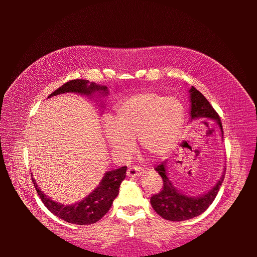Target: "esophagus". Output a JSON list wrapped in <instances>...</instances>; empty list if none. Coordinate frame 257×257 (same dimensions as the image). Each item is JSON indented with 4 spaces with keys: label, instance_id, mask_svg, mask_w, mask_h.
I'll return each instance as SVG.
<instances>
[{
    "label": "esophagus",
    "instance_id": "obj_1",
    "mask_svg": "<svg viewBox=\"0 0 257 257\" xmlns=\"http://www.w3.org/2000/svg\"><path fill=\"white\" fill-rule=\"evenodd\" d=\"M142 173H143V168L137 166V165H134V166H130L127 168L126 175L128 177H137L139 175H142Z\"/></svg>",
    "mask_w": 257,
    "mask_h": 257
}]
</instances>
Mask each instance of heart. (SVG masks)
I'll return each instance as SVG.
<instances>
[{"mask_svg": "<svg viewBox=\"0 0 257 257\" xmlns=\"http://www.w3.org/2000/svg\"><path fill=\"white\" fill-rule=\"evenodd\" d=\"M182 124L183 108L178 99L144 92L115 106L114 122L107 120L105 135L112 149L123 157L133 151L138 138L147 155L160 159L175 148Z\"/></svg>", "mask_w": 257, "mask_h": 257, "instance_id": "1", "label": "heart"}]
</instances>
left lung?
I'll return each instance as SVG.
<instances>
[{
  "instance_id": "obj_1",
  "label": "left lung",
  "mask_w": 257,
  "mask_h": 257,
  "mask_svg": "<svg viewBox=\"0 0 257 257\" xmlns=\"http://www.w3.org/2000/svg\"><path fill=\"white\" fill-rule=\"evenodd\" d=\"M190 93L191 118L213 119L219 124L223 134L221 119L212 105L208 102V99L195 87L191 88ZM155 170L163 179V186L159 193L154 194L151 197V206L155 210V212L161 215L163 219L173 222L189 220L205 212L207 208L213 203L225 176L223 175L219 182L213 186L212 190H210L205 195H201L200 197H189L179 193L174 188L172 182L169 181V179L166 176V162H163L162 164L158 165L155 167Z\"/></svg>"
}]
</instances>
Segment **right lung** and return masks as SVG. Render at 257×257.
<instances>
[{"instance_id":"right-lung-1","label":"right lung","mask_w":257,"mask_h":257,"mask_svg":"<svg viewBox=\"0 0 257 257\" xmlns=\"http://www.w3.org/2000/svg\"><path fill=\"white\" fill-rule=\"evenodd\" d=\"M98 90H103V93H108L107 87H103V85H98L93 82L89 83V80L75 79L62 84L60 88L51 93L49 97L65 92H78L82 93V94L90 95L92 92ZM125 174L126 166L107 172L102 182L88 197H85L80 203L71 206H64L51 200L38 189L33 178L32 181L38 196H40L43 204L47 207L51 213L68 223L89 225L99 221L108 212V210L110 209L112 205L113 199L118 196L120 184L125 178Z\"/></svg>"}]
</instances>
